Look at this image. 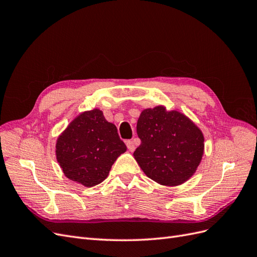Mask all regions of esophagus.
<instances>
[{
    "label": "esophagus",
    "instance_id": "obj_1",
    "mask_svg": "<svg viewBox=\"0 0 257 257\" xmlns=\"http://www.w3.org/2000/svg\"><path fill=\"white\" fill-rule=\"evenodd\" d=\"M126 147H127V149H128L131 152H133V151L135 150V148H136L133 141H127V142H126Z\"/></svg>",
    "mask_w": 257,
    "mask_h": 257
}]
</instances>
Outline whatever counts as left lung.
<instances>
[{
	"mask_svg": "<svg viewBox=\"0 0 257 257\" xmlns=\"http://www.w3.org/2000/svg\"><path fill=\"white\" fill-rule=\"evenodd\" d=\"M142 144L134 158L147 177L177 186L195 174L204 155V134L190 118L164 106L144 109L137 121Z\"/></svg>",
	"mask_w": 257,
	"mask_h": 257,
	"instance_id": "1",
	"label": "left lung"
}]
</instances>
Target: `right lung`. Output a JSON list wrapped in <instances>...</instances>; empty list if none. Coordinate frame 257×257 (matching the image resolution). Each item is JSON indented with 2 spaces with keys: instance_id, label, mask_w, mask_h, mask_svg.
<instances>
[{
  "instance_id": "obj_1",
  "label": "right lung",
  "mask_w": 257,
  "mask_h": 257,
  "mask_svg": "<svg viewBox=\"0 0 257 257\" xmlns=\"http://www.w3.org/2000/svg\"><path fill=\"white\" fill-rule=\"evenodd\" d=\"M126 146L103 111L80 112L57 139L56 155L66 178L91 188L103 182Z\"/></svg>"
}]
</instances>
